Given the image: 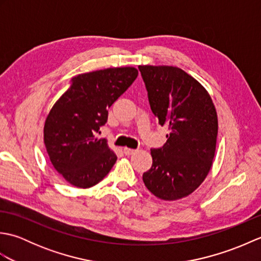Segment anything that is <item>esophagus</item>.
<instances>
[{
  "instance_id": "1",
  "label": "esophagus",
  "mask_w": 261,
  "mask_h": 261,
  "mask_svg": "<svg viewBox=\"0 0 261 261\" xmlns=\"http://www.w3.org/2000/svg\"><path fill=\"white\" fill-rule=\"evenodd\" d=\"M135 152H136L135 149H130V148H126V147L123 148V153L126 154V156H130V154H134Z\"/></svg>"
}]
</instances>
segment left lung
<instances>
[{"instance_id":"1","label":"left lung","mask_w":261,"mask_h":261,"mask_svg":"<svg viewBox=\"0 0 261 261\" xmlns=\"http://www.w3.org/2000/svg\"><path fill=\"white\" fill-rule=\"evenodd\" d=\"M149 103L167 141L151 149L152 166L142 176L146 187L164 201H177L202 184L213 165L218 113L201 83L175 66L140 65Z\"/></svg>"}]
</instances>
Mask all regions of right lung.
<instances>
[{"label": "right lung", "mask_w": 261, "mask_h": 261, "mask_svg": "<svg viewBox=\"0 0 261 261\" xmlns=\"http://www.w3.org/2000/svg\"><path fill=\"white\" fill-rule=\"evenodd\" d=\"M138 76L136 67H113L80 74L45 121L43 142L49 159L70 185L90 188L112 169L116 154L95 135L108 121V110Z\"/></svg>", "instance_id": "add662e5"}]
</instances>
